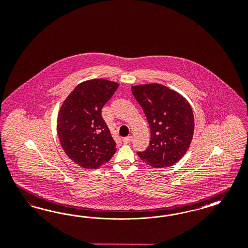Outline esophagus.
<instances>
[{"mask_svg":"<svg viewBox=\"0 0 248 248\" xmlns=\"http://www.w3.org/2000/svg\"><path fill=\"white\" fill-rule=\"evenodd\" d=\"M132 140H133V137H131V136H130V137H124V138L123 139V143H124V144H128Z\"/></svg>","mask_w":248,"mask_h":248,"instance_id":"obj_1","label":"esophagus"}]
</instances>
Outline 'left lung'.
Returning a JSON list of instances; mask_svg holds the SVG:
<instances>
[{"label": "left lung", "instance_id": "1", "mask_svg": "<svg viewBox=\"0 0 248 248\" xmlns=\"http://www.w3.org/2000/svg\"><path fill=\"white\" fill-rule=\"evenodd\" d=\"M132 93L145 112L150 142L138 156L155 169L173 166L186 154L194 132L190 104L181 94L158 83L132 86Z\"/></svg>", "mask_w": 248, "mask_h": 248}]
</instances>
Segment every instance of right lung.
Here are the masks:
<instances>
[{"mask_svg":"<svg viewBox=\"0 0 248 248\" xmlns=\"http://www.w3.org/2000/svg\"><path fill=\"white\" fill-rule=\"evenodd\" d=\"M118 86L104 78L86 80L70 93L60 107L57 120L60 145L81 168L99 169L116 151L102 109Z\"/></svg>","mask_w":248,"mask_h":248,"instance_id":"obj_1","label":"right lung"}]
</instances>
